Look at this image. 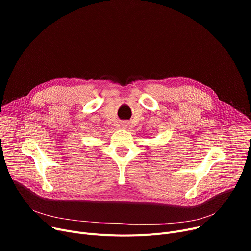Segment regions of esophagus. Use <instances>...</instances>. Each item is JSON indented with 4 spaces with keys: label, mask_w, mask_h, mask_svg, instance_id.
Returning a JSON list of instances; mask_svg holds the SVG:
<instances>
[{
    "label": "esophagus",
    "mask_w": 251,
    "mask_h": 251,
    "mask_svg": "<svg viewBox=\"0 0 251 251\" xmlns=\"http://www.w3.org/2000/svg\"><path fill=\"white\" fill-rule=\"evenodd\" d=\"M120 124H121V126H122L124 129H127V128L129 127V122H128V121H123V122H121Z\"/></svg>",
    "instance_id": "obj_1"
}]
</instances>
